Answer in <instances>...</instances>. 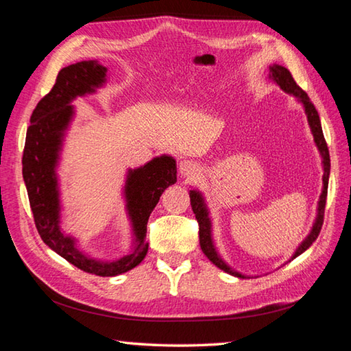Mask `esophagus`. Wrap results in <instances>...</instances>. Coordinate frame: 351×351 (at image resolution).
<instances>
[{
	"mask_svg": "<svg viewBox=\"0 0 351 351\" xmlns=\"http://www.w3.org/2000/svg\"><path fill=\"white\" fill-rule=\"evenodd\" d=\"M180 171L182 176H195L199 171V165L193 161H189V159H184V161L180 162Z\"/></svg>",
	"mask_w": 351,
	"mask_h": 351,
	"instance_id": "esophagus-1",
	"label": "esophagus"
}]
</instances>
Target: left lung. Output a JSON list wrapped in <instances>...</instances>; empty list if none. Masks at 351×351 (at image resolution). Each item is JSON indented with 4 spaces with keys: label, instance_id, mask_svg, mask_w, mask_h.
<instances>
[{
    "label": "left lung",
    "instance_id": "1",
    "mask_svg": "<svg viewBox=\"0 0 351 351\" xmlns=\"http://www.w3.org/2000/svg\"><path fill=\"white\" fill-rule=\"evenodd\" d=\"M270 80L275 81L276 84L287 93L296 97L299 99V103H302L304 109H305V114H307L308 125L311 129V133H313L316 147H317V150H319V154L322 156V165H324V176H322L324 187H322V193L319 196V202H317V215H316L315 224H313V227H311V232L308 237L301 242V245L296 248L295 254H293V258H296V256H299V254L307 250L311 244H313L322 228L324 210H326V201H327L328 176H330V154H328L326 138H324V133H322L319 114H317V110L315 109L313 103L310 101L308 95L296 84L295 80H293L290 70H287L282 66L273 64L270 67ZM190 204H192V210L197 219V224H199V245H201V250L204 252V254H206V256L212 261L216 267H219L221 270L230 273V275H233V276L244 278V275H241V273L230 269V267H228L224 261H222L218 252H216V247L213 244V238H212V221H210V218H208V210H207L206 202H204V197L199 192H197V190H190Z\"/></svg>",
    "mask_w": 351,
    "mask_h": 351
}]
</instances>
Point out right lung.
Instances as JSON below:
<instances>
[{
    "instance_id": "right-lung-1",
    "label": "right lung",
    "mask_w": 351,
    "mask_h": 351,
    "mask_svg": "<svg viewBox=\"0 0 351 351\" xmlns=\"http://www.w3.org/2000/svg\"><path fill=\"white\" fill-rule=\"evenodd\" d=\"M106 73L107 69L98 61H81L60 70L52 90L36 104L30 117L23 154V178L36 230L44 244L82 271L97 276H117L132 270L147 254L145 233L149 216L164 190L176 182V161L162 155L127 173L125 208L135 234V247L129 254L112 263L92 259L76 248L73 238L62 233L56 165L64 132L73 117L70 103L76 97L95 93L106 82Z\"/></svg>"
}]
</instances>
